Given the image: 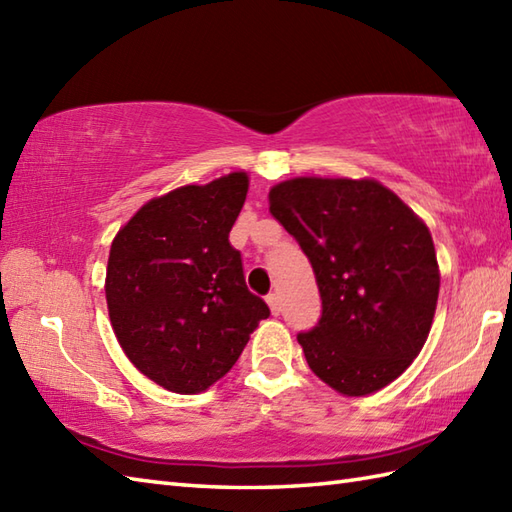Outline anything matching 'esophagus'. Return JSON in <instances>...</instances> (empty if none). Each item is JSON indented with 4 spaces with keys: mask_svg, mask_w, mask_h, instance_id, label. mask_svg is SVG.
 <instances>
[{
    "mask_svg": "<svg viewBox=\"0 0 512 512\" xmlns=\"http://www.w3.org/2000/svg\"><path fill=\"white\" fill-rule=\"evenodd\" d=\"M266 301H268V306H270V312H273L275 317H277V314L281 312V303H279V297L275 295V292H270V295L266 297Z\"/></svg>",
    "mask_w": 512,
    "mask_h": 512,
    "instance_id": "obj_1",
    "label": "esophagus"
}]
</instances>
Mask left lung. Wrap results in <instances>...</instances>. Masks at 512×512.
<instances>
[{"mask_svg":"<svg viewBox=\"0 0 512 512\" xmlns=\"http://www.w3.org/2000/svg\"><path fill=\"white\" fill-rule=\"evenodd\" d=\"M270 213L310 259L323 312L299 332L310 369L345 396L396 380L427 341L440 270L427 224L376 180L275 184Z\"/></svg>","mask_w":512,"mask_h":512,"instance_id":"8db88e82","label":"left lung"}]
</instances>
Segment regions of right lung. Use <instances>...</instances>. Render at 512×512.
<instances>
[{"mask_svg":"<svg viewBox=\"0 0 512 512\" xmlns=\"http://www.w3.org/2000/svg\"><path fill=\"white\" fill-rule=\"evenodd\" d=\"M246 191L244 171L187 184L149 200L112 242L105 297L116 339L140 372L176 394L220 380L270 317L228 242Z\"/></svg>","mask_w":512,"mask_h":512,"instance_id":"right-lung-1","label":"right lung"}]
</instances>
